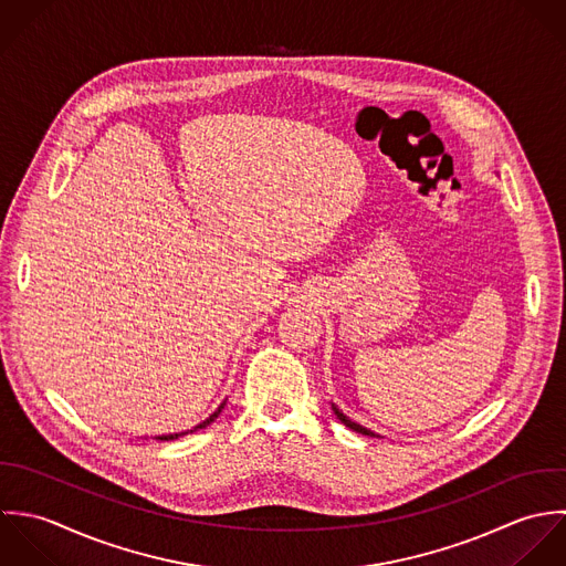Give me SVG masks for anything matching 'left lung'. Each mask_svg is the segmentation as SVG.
Returning a JSON list of instances; mask_svg holds the SVG:
<instances>
[{
    "label": "left lung",
    "mask_w": 566,
    "mask_h": 566,
    "mask_svg": "<svg viewBox=\"0 0 566 566\" xmlns=\"http://www.w3.org/2000/svg\"><path fill=\"white\" fill-rule=\"evenodd\" d=\"M333 411H335V416L339 418L340 422L347 427V429H352V431H356V433H363V436H369V438H380V436H376L374 431H369V429H365L363 424H358V422H354V420H349L343 411H340L339 407L333 402Z\"/></svg>",
    "instance_id": "1"
}]
</instances>
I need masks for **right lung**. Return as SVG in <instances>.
<instances>
[{
	"label": "right lung",
	"instance_id": "right-lung-1",
	"mask_svg": "<svg viewBox=\"0 0 566 566\" xmlns=\"http://www.w3.org/2000/svg\"><path fill=\"white\" fill-rule=\"evenodd\" d=\"M223 407H226V400L219 405V409L210 416V418H206L201 424H197V427H192L190 431H181V433H170V436H159V438H155V440H161V442H168V440H177V438H184V436H188V433H197V431H201V429H206V427H210L217 418H219V413L223 411Z\"/></svg>",
	"mask_w": 566,
	"mask_h": 566
}]
</instances>
